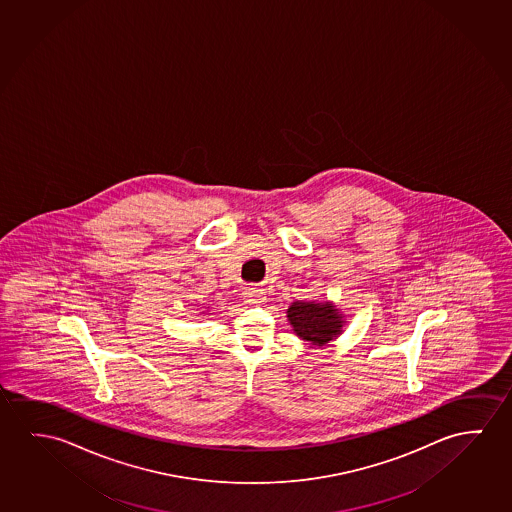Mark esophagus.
<instances>
[{
  "label": "esophagus",
  "instance_id": "34e87169",
  "mask_svg": "<svg viewBox=\"0 0 512 512\" xmlns=\"http://www.w3.org/2000/svg\"><path fill=\"white\" fill-rule=\"evenodd\" d=\"M244 299L248 301V303H262L266 296H264V292L262 289H257V287H248L246 291H244Z\"/></svg>",
  "mask_w": 512,
  "mask_h": 512
}]
</instances>
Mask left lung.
I'll list each match as a JSON object with an SVG mask.
<instances>
[{"label":"left lung","instance_id":"left-lung-1","mask_svg":"<svg viewBox=\"0 0 512 512\" xmlns=\"http://www.w3.org/2000/svg\"><path fill=\"white\" fill-rule=\"evenodd\" d=\"M287 321L294 335L308 342V346H326L342 335L346 315L333 301H294L287 308Z\"/></svg>","mask_w":512,"mask_h":512}]
</instances>
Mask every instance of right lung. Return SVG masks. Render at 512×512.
<instances>
[{
  "label": "right lung",
  "instance_id": "1",
  "mask_svg": "<svg viewBox=\"0 0 512 512\" xmlns=\"http://www.w3.org/2000/svg\"><path fill=\"white\" fill-rule=\"evenodd\" d=\"M198 314H200V315H207V314H209V307L202 308V310H200V312H198Z\"/></svg>",
  "mask_w": 512,
  "mask_h": 512
}]
</instances>
